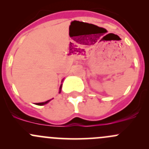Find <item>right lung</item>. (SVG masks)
I'll return each mask as SVG.
<instances>
[{"mask_svg":"<svg viewBox=\"0 0 149 149\" xmlns=\"http://www.w3.org/2000/svg\"><path fill=\"white\" fill-rule=\"evenodd\" d=\"M61 86H62V85L61 86V88H60V93H61ZM50 101V100H48V101H47V102H41V103H36V104L37 105H44V104H47V103H48Z\"/></svg>","mask_w":149,"mask_h":149,"instance_id":"1","label":"right lung"}]
</instances>
